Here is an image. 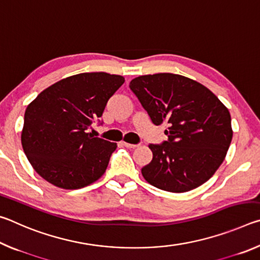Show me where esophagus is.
<instances>
[{"label": "esophagus", "mask_w": 260, "mask_h": 260, "mask_svg": "<svg viewBox=\"0 0 260 260\" xmlns=\"http://www.w3.org/2000/svg\"><path fill=\"white\" fill-rule=\"evenodd\" d=\"M122 144H124L125 147H127V148H132V149H134V148H138V147H139L138 144H132V143H128V142H122Z\"/></svg>", "instance_id": "esophagus-1"}]
</instances>
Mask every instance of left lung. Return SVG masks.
I'll return each mask as SVG.
<instances>
[{
	"instance_id": "8db88e82",
	"label": "left lung",
	"mask_w": 260,
	"mask_h": 260,
	"mask_svg": "<svg viewBox=\"0 0 260 260\" xmlns=\"http://www.w3.org/2000/svg\"><path fill=\"white\" fill-rule=\"evenodd\" d=\"M155 125L169 124V140L150 144L141 170L161 190L186 192L205 183L225 159L233 138L231 113L209 88L173 73L141 76L129 83Z\"/></svg>"
}]
</instances>
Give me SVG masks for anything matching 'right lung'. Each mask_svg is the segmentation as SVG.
Returning <instances> with one entry per match:
<instances>
[{"instance_id":"right-lung-1","label":"right lung","mask_w":260,"mask_h":260,"mask_svg":"<svg viewBox=\"0 0 260 260\" xmlns=\"http://www.w3.org/2000/svg\"><path fill=\"white\" fill-rule=\"evenodd\" d=\"M124 82V77L105 72L76 74L46 88L27 105L21 146L35 172L70 190L102 177L117 143L87 131Z\"/></svg>"}]
</instances>
